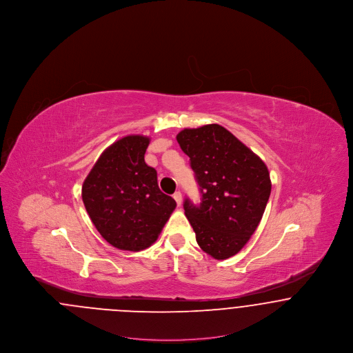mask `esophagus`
I'll use <instances>...</instances> for the list:
<instances>
[{
  "label": "esophagus",
  "mask_w": 353,
  "mask_h": 353,
  "mask_svg": "<svg viewBox=\"0 0 353 353\" xmlns=\"http://www.w3.org/2000/svg\"><path fill=\"white\" fill-rule=\"evenodd\" d=\"M173 199L176 200L177 205H181V202H183V194H181V192H176V193L173 194Z\"/></svg>",
  "instance_id": "34e87169"
}]
</instances>
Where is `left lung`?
Instances as JSON below:
<instances>
[{"label": "left lung", "instance_id": "obj_1", "mask_svg": "<svg viewBox=\"0 0 353 353\" xmlns=\"http://www.w3.org/2000/svg\"><path fill=\"white\" fill-rule=\"evenodd\" d=\"M177 141L190 159L202 201L184 202L199 246L214 259L241 252L256 230L271 193L269 169L219 124L185 128Z\"/></svg>", "mask_w": 353, "mask_h": 353}]
</instances>
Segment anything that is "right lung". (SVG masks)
I'll return each instance as SVG.
<instances>
[{
  "mask_svg": "<svg viewBox=\"0 0 353 353\" xmlns=\"http://www.w3.org/2000/svg\"><path fill=\"white\" fill-rule=\"evenodd\" d=\"M150 137L130 134L103 152L82 186L84 208L101 236L114 248L140 252L161 233L176 201L157 184L144 154Z\"/></svg>",
  "mask_w": 353,
  "mask_h": 353,
  "instance_id": "obj_1",
  "label": "right lung"
}]
</instances>
